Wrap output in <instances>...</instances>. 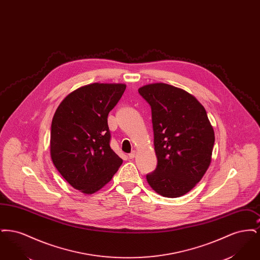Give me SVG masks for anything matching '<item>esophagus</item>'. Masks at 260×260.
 Returning a JSON list of instances; mask_svg holds the SVG:
<instances>
[{"label": "esophagus", "mask_w": 260, "mask_h": 260, "mask_svg": "<svg viewBox=\"0 0 260 260\" xmlns=\"http://www.w3.org/2000/svg\"><path fill=\"white\" fill-rule=\"evenodd\" d=\"M127 157H128V159L133 160V159L136 157V152H135V151H134V152H132L131 154H128V156H127Z\"/></svg>", "instance_id": "esophagus-1"}]
</instances>
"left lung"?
Segmentation results:
<instances>
[{"label":"left lung","mask_w":260,"mask_h":260,"mask_svg":"<svg viewBox=\"0 0 260 260\" xmlns=\"http://www.w3.org/2000/svg\"><path fill=\"white\" fill-rule=\"evenodd\" d=\"M152 112L157 168L149 185L168 198L193 189L210 167L214 132L204 106L192 94L168 84L138 89Z\"/></svg>","instance_id":"8db88e82"}]
</instances>
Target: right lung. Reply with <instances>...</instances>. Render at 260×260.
<instances>
[{"instance_id":"add662e5","label":"right lung","mask_w":260,"mask_h":260,"mask_svg":"<svg viewBox=\"0 0 260 260\" xmlns=\"http://www.w3.org/2000/svg\"><path fill=\"white\" fill-rule=\"evenodd\" d=\"M124 89V84L79 87L62 100L52 118V162L70 185L85 194L107 184L123 162L110 147L107 118Z\"/></svg>"}]
</instances>
